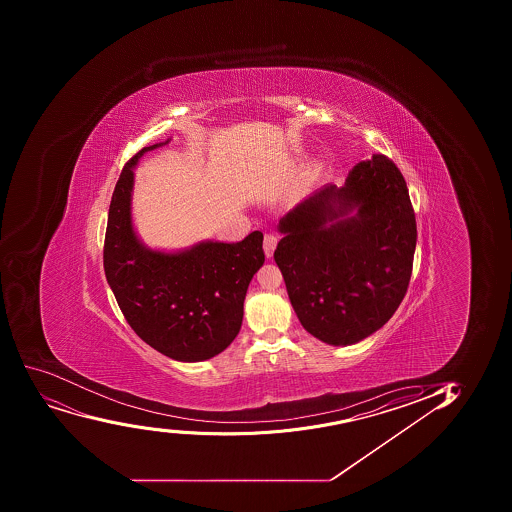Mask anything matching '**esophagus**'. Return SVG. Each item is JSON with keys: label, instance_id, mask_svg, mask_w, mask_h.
<instances>
[{"label": "esophagus", "instance_id": "34e87169", "mask_svg": "<svg viewBox=\"0 0 512 512\" xmlns=\"http://www.w3.org/2000/svg\"><path fill=\"white\" fill-rule=\"evenodd\" d=\"M277 242H279V237L275 235V233H267L264 238V250L265 255H267V259H270L272 255H274L275 247H277Z\"/></svg>", "mask_w": 512, "mask_h": 512}]
</instances>
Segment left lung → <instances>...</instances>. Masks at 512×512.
Returning a JSON list of instances; mask_svg holds the SVG:
<instances>
[{"instance_id": "obj_1", "label": "left lung", "mask_w": 512, "mask_h": 512, "mask_svg": "<svg viewBox=\"0 0 512 512\" xmlns=\"http://www.w3.org/2000/svg\"><path fill=\"white\" fill-rule=\"evenodd\" d=\"M274 253L300 324L352 345L394 315L412 274L417 227L399 168L372 155L280 218Z\"/></svg>"}]
</instances>
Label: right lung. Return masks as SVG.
<instances>
[{
    "mask_svg": "<svg viewBox=\"0 0 512 512\" xmlns=\"http://www.w3.org/2000/svg\"><path fill=\"white\" fill-rule=\"evenodd\" d=\"M170 140L142 148L123 168L108 210L103 265L120 310L143 342L178 362H202L240 332L248 284L265 262L264 233L178 250L148 247L133 223L135 168Z\"/></svg>",
    "mask_w": 512,
    "mask_h": 512,
    "instance_id": "1",
    "label": "right lung"
}]
</instances>
